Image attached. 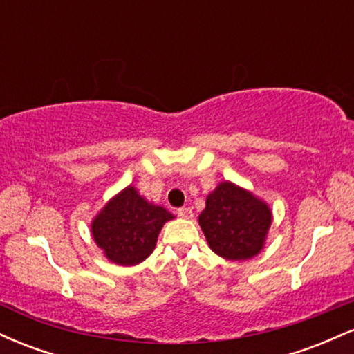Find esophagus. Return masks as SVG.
<instances>
[{"label": "esophagus", "mask_w": 354, "mask_h": 354, "mask_svg": "<svg viewBox=\"0 0 354 354\" xmlns=\"http://www.w3.org/2000/svg\"><path fill=\"white\" fill-rule=\"evenodd\" d=\"M176 214L180 218H185V219L193 218V211H191V208H185V206H183V208H180V209H176Z\"/></svg>", "instance_id": "1"}]
</instances>
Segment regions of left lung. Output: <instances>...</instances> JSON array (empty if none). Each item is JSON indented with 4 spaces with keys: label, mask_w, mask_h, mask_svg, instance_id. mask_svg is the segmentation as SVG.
Segmentation results:
<instances>
[{
    "label": "left lung",
    "mask_w": 354,
    "mask_h": 354,
    "mask_svg": "<svg viewBox=\"0 0 354 354\" xmlns=\"http://www.w3.org/2000/svg\"><path fill=\"white\" fill-rule=\"evenodd\" d=\"M271 219L265 201L234 183L223 181L208 194L198 221L214 253L230 261H245L263 250Z\"/></svg>",
    "instance_id": "obj_1"
}]
</instances>
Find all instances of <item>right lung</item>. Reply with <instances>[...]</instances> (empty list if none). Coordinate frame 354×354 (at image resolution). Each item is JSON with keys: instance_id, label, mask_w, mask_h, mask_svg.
Instances as JSON below:
<instances>
[{"instance_id": "add662e5", "label": "right lung", "mask_w": 354, "mask_h": 354, "mask_svg": "<svg viewBox=\"0 0 354 354\" xmlns=\"http://www.w3.org/2000/svg\"><path fill=\"white\" fill-rule=\"evenodd\" d=\"M174 216L163 206L146 201L128 186L111 198L91 223V234L111 263L135 266L156 246L158 234Z\"/></svg>"}]
</instances>
